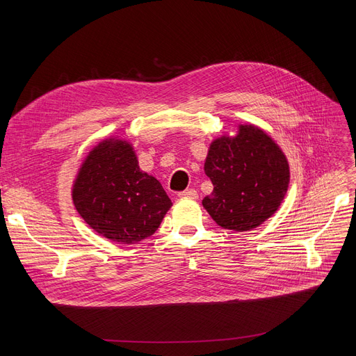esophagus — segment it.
Segmentation results:
<instances>
[{
  "label": "esophagus",
  "instance_id": "1",
  "mask_svg": "<svg viewBox=\"0 0 356 356\" xmlns=\"http://www.w3.org/2000/svg\"><path fill=\"white\" fill-rule=\"evenodd\" d=\"M177 196L181 199H197V192L195 189H186L183 192H179Z\"/></svg>",
  "mask_w": 356,
  "mask_h": 356
}]
</instances>
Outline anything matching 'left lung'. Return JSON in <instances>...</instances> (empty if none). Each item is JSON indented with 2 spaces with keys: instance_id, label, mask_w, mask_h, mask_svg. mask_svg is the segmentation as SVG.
Segmentation results:
<instances>
[{
  "instance_id": "obj_1",
  "label": "left lung",
  "mask_w": 356,
  "mask_h": 356,
  "mask_svg": "<svg viewBox=\"0 0 356 356\" xmlns=\"http://www.w3.org/2000/svg\"><path fill=\"white\" fill-rule=\"evenodd\" d=\"M204 173L213 192L202 200L219 227L250 231L282 204L290 181L289 163L278 145L259 128L241 125L234 138L212 143Z\"/></svg>"
}]
</instances>
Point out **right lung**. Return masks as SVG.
Returning a JSON list of instances; mask_svg holds the SVG:
<instances>
[{"label": "right lung", "mask_w": 356, "mask_h": 356, "mask_svg": "<svg viewBox=\"0 0 356 356\" xmlns=\"http://www.w3.org/2000/svg\"><path fill=\"white\" fill-rule=\"evenodd\" d=\"M73 203L88 225L118 242L153 235L172 200L160 181L140 170L125 141H104L92 149L73 186Z\"/></svg>", "instance_id": "obj_1"}]
</instances>
